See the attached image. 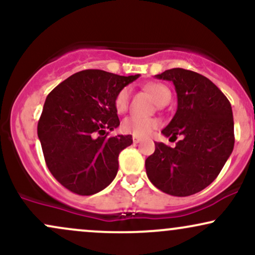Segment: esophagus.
I'll return each instance as SVG.
<instances>
[{"label":"esophagus","mask_w":255,"mask_h":255,"mask_svg":"<svg viewBox=\"0 0 255 255\" xmlns=\"http://www.w3.org/2000/svg\"><path fill=\"white\" fill-rule=\"evenodd\" d=\"M140 141H141V139H140L139 136H133V142H134V144H139Z\"/></svg>","instance_id":"34e87169"}]
</instances>
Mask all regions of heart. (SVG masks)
Returning a JSON list of instances; mask_svg holds the SVG:
<instances>
[{"label": "heart", "instance_id": "obj_1", "mask_svg": "<svg viewBox=\"0 0 255 255\" xmlns=\"http://www.w3.org/2000/svg\"><path fill=\"white\" fill-rule=\"evenodd\" d=\"M146 91L152 96L153 101L159 105L168 104L171 98L170 91L166 86L162 84H150L146 86ZM130 98V91L129 89H122L118 93L115 98V107L119 113H125L128 109ZM158 127V121L154 119H145L140 118V116H129V118L125 119L122 122V129L126 133L131 134L134 136L145 137L148 134L152 133V130L156 129Z\"/></svg>", "mask_w": 255, "mask_h": 255}]
</instances>
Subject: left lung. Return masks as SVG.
<instances>
[{
	"label": "left lung",
	"instance_id": "1",
	"mask_svg": "<svg viewBox=\"0 0 255 255\" xmlns=\"http://www.w3.org/2000/svg\"><path fill=\"white\" fill-rule=\"evenodd\" d=\"M171 81L177 93V110L164 129L175 147L154 142L145 160L147 177L158 189L175 197L203 191L218 176L234 148V119L230 102L204 75L172 68L156 75Z\"/></svg>",
	"mask_w": 255,
	"mask_h": 255
}]
</instances>
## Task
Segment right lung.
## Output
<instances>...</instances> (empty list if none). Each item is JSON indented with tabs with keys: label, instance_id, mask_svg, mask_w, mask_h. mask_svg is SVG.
<instances>
[{
	"label": "right lung",
	"instance_id": "obj_1",
	"mask_svg": "<svg viewBox=\"0 0 255 255\" xmlns=\"http://www.w3.org/2000/svg\"><path fill=\"white\" fill-rule=\"evenodd\" d=\"M139 77L86 69L67 78L46 97L38 137L52 176L71 192L96 194L115 178L120 152L133 139L108 136L107 130L120 126L118 93Z\"/></svg>",
	"mask_w": 255,
	"mask_h": 255
}]
</instances>
